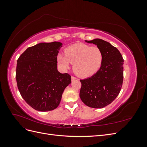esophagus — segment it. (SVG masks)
<instances>
[{"instance_id":"obj_1","label":"esophagus","mask_w":147,"mask_h":147,"mask_svg":"<svg viewBox=\"0 0 147 147\" xmlns=\"http://www.w3.org/2000/svg\"><path fill=\"white\" fill-rule=\"evenodd\" d=\"M71 80H72V81H74L75 80H77V78H76L74 76H72V77H71Z\"/></svg>"}]
</instances>
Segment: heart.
<instances>
[{"mask_svg":"<svg viewBox=\"0 0 147 147\" xmlns=\"http://www.w3.org/2000/svg\"><path fill=\"white\" fill-rule=\"evenodd\" d=\"M65 55L59 53L57 61L63 70L68 69L70 63L74 64V72L80 77H86L94 74L101 67L103 54L96 46L82 43L74 44L65 48Z\"/></svg>","mask_w":147,"mask_h":147,"instance_id":"obj_1","label":"heart"}]
</instances>
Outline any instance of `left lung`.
Here are the masks:
<instances>
[{
	"label": "left lung",
	"instance_id": "1",
	"mask_svg": "<svg viewBox=\"0 0 147 147\" xmlns=\"http://www.w3.org/2000/svg\"><path fill=\"white\" fill-rule=\"evenodd\" d=\"M100 49L103 60L99 70L92 77L80 80V97L90 107H105L115 99L121 91L123 81L124 59L118 49L100 38L85 40Z\"/></svg>",
	"mask_w": 147,
	"mask_h": 147
}]
</instances>
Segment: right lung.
I'll use <instances>...</instances> for the list:
<instances>
[{"label": "right lung", "instance_id": "right-lung-1", "mask_svg": "<svg viewBox=\"0 0 147 147\" xmlns=\"http://www.w3.org/2000/svg\"><path fill=\"white\" fill-rule=\"evenodd\" d=\"M63 43H40L29 47L17 61L16 79L24 100L34 109L47 112L58 107L71 76L57 69Z\"/></svg>", "mask_w": 147, "mask_h": 147}]
</instances>
